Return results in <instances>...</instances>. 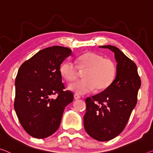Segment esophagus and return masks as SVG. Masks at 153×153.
<instances>
[{"mask_svg": "<svg viewBox=\"0 0 153 153\" xmlns=\"http://www.w3.org/2000/svg\"><path fill=\"white\" fill-rule=\"evenodd\" d=\"M74 98H75V100H78L80 98V96L77 94H74Z\"/></svg>", "mask_w": 153, "mask_h": 153, "instance_id": "34e87169", "label": "esophagus"}]
</instances>
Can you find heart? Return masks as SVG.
Here are the masks:
<instances>
[{"label":"heart","instance_id":"1","mask_svg":"<svg viewBox=\"0 0 153 153\" xmlns=\"http://www.w3.org/2000/svg\"><path fill=\"white\" fill-rule=\"evenodd\" d=\"M78 69H85L84 79L71 83L69 89L75 93L83 95L93 91H103L108 88L115 77L116 67L111 59L104 58L102 55L88 52L77 59V65L71 60L61 64L60 73L68 82H71L78 75Z\"/></svg>","mask_w":153,"mask_h":153}]
</instances>
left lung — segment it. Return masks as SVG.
<instances>
[{
    "label": "left lung",
    "mask_w": 153,
    "mask_h": 153,
    "mask_svg": "<svg viewBox=\"0 0 153 153\" xmlns=\"http://www.w3.org/2000/svg\"><path fill=\"white\" fill-rule=\"evenodd\" d=\"M114 52L117 75L113 83L102 93L86 99L84 129L100 142L115 138L124 131L137 102L141 79L135 63L116 47L100 46Z\"/></svg>",
    "instance_id": "obj_1"
}]
</instances>
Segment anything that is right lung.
<instances>
[{
    "instance_id": "1",
    "label": "right lung",
    "mask_w": 153,
    "mask_h": 153,
    "mask_svg": "<svg viewBox=\"0 0 153 153\" xmlns=\"http://www.w3.org/2000/svg\"><path fill=\"white\" fill-rule=\"evenodd\" d=\"M67 47L53 46L38 51L22 64L15 80L14 109L18 120L29 135L46 138L60 126L67 105L74 94L65 91L60 67L71 55ZM53 94L57 97L51 99Z\"/></svg>"
}]
</instances>
